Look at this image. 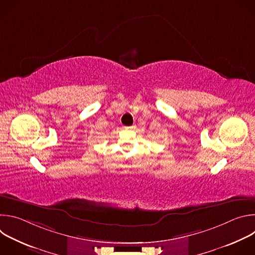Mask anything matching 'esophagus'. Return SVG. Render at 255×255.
Here are the masks:
<instances>
[{
	"mask_svg": "<svg viewBox=\"0 0 255 255\" xmlns=\"http://www.w3.org/2000/svg\"><path fill=\"white\" fill-rule=\"evenodd\" d=\"M135 128V126L134 125H132V126H127V127H125V129H127V130H132V129H134Z\"/></svg>",
	"mask_w": 255,
	"mask_h": 255,
	"instance_id": "obj_1",
	"label": "esophagus"
}]
</instances>
